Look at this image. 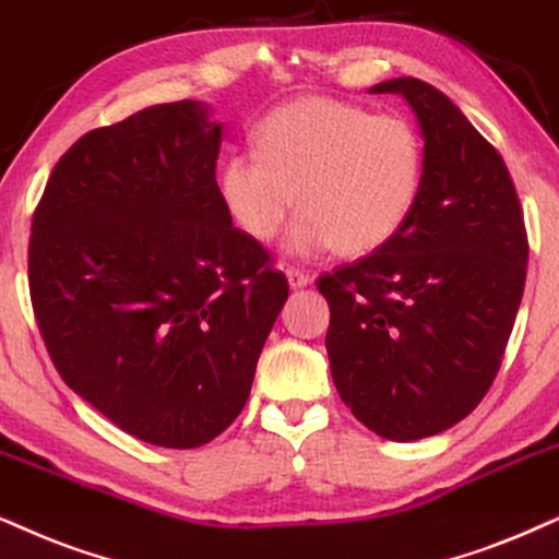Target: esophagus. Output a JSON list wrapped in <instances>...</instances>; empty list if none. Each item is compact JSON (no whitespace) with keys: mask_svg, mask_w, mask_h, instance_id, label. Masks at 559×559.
<instances>
[{"mask_svg":"<svg viewBox=\"0 0 559 559\" xmlns=\"http://www.w3.org/2000/svg\"><path fill=\"white\" fill-rule=\"evenodd\" d=\"M286 278H288V286H292V288H307L309 284H312V278H309L307 273H301L299 267H288Z\"/></svg>","mask_w":559,"mask_h":559,"instance_id":"obj_1","label":"esophagus"}]
</instances>
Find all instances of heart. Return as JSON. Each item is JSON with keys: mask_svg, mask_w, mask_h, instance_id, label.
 Segmentation results:
<instances>
[{"mask_svg": "<svg viewBox=\"0 0 559 559\" xmlns=\"http://www.w3.org/2000/svg\"><path fill=\"white\" fill-rule=\"evenodd\" d=\"M258 152H231L218 195L235 224L271 242L304 214L288 247L296 255L335 250L364 258L405 229L423 188V141L402 116H377L332 97H299L255 131Z\"/></svg>", "mask_w": 559, "mask_h": 559, "instance_id": "b5f03b06", "label": "heart"}]
</instances>
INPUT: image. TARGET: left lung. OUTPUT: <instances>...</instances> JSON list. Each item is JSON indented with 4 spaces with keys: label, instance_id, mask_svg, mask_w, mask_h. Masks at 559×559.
I'll list each match as a JSON object with an SVG mask.
<instances>
[{
    "label": "left lung",
    "instance_id": "obj_1",
    "mask_svg": "<svg viewBox=\"0 0 559 559\" xmlns=\"http://www.w3.org/2000/svg\"><path fill=\"white\" fill-rule=\"evenodd\" d=\"M405 97L423 136V188L390 245L322 275L335 390L366 428L418 441L464 420L500 369L526 281L513 180L433 84L369 90Z\"/></svg>",
    "mask_w": 559,
    "mask_h": 559
}]
</instances>
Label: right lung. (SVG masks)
Instances as JSON below:
<instances>
[{
	"label": "right lung",
	"mask_w": 559,
	"mask_h": 559,
	"mask_svg": "<svg viewBox=\"0 0 559 559\" xmlns=\"http://www.w3.org/2000/svg\"><path fill=\"white\" fill-rule=\"evenodd\" d=\"M206 103L152 105L53 167L33 216L31 299L61 379L126 433L195 449L250 397L284 273L231 227Z\"/></svg>",
	"instance_id": "1"
}]
</instances>
